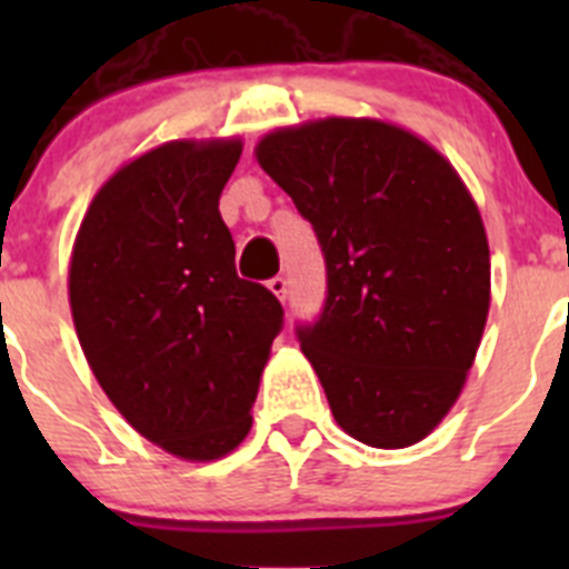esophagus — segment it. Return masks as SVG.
Segmentation results:
<instances>
[{
	"label": "esophagus",
	"mask_w": 569,
	"mask_h": 569,
	"mask_svg": "<svg viewBox=\"0 0 569 569\" xmlns=\"http://www.w3.org/2000/svg\"><path fill=\"white\" fill-rule=\"evenodd\" d=\"M268 288L270 293L279 296L281 301L288 299V279H284V276H273V279H268Z\"/></svg>",
	"instance_id": "1"
}]
</instances>
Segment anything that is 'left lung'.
<instances>
[{"mask_svg":"<svg viewBox=\"0 0 569 569\" xmlns=\"http://www.w3.org/2000/svg\"><path fill=\"white\" fill-rule=\"evenodd\" d=\"M319 239L328 296L296 339L333 419L370 447L425 439L459 399L490 308V250L445 156L373 119L276 130L256 148Z\"/></svg>","mask_w":569,"mask_h":569,"instance_id":"1","label":"left lung"}]
</instances>
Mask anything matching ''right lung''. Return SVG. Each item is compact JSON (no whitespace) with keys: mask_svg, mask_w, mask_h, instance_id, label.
Segmentation results:
<instances>
[{"mask_svg":"<svg viewBox=\"0 0 569 569\" xmlns=\"http://www.w3.org/2000/svg\"><path fill=\"white\" fill-rule=\"evenodd\" d=\"M239 142H170L90 202L70 259L84 359L144 439L182 459L230 453L250 430L284 310L239 279L219 196Z\"/></svg>","mask_w":569,"mask_h":569,"instance_id":"add662e5","label":"right lung"}]
</instances>
